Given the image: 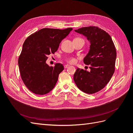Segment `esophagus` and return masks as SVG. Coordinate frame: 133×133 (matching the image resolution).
Instances as JSON below:
<instances>
[{"label": "esophagus", "mask_w": 133, "mask_h": 133, "mask_svg": "<svg viewBox=\"0 0 133 133\" xmlns=\"http://www.w3.org/2000/svg\"><path fill=\"white\" fill-rule=\"evenodd\" d=\"M68 67H69V65H64V68H68Z\"/></svg>", "instance_id": "1"}]
</instances>
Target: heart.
Segmentation results:
<instances>
[{
    "mask_svg": "<svg viewBox=\"0 0 133 133\" xmlns=\"http://www.w3.org/2000/svg\"><path fill=\"white\" fill-rule=\"evenodd\" d=\"M80 39H82V38H80ZM66 60L67 63H68L69 64H75L76 63V59L74 57L68 58L66 59Z\"/></svg>",
    "mask_w": 133,
    "mask_h": 133,
    "instance_id": "b5f03b06",
    "label": "heart"
}]
</instances>
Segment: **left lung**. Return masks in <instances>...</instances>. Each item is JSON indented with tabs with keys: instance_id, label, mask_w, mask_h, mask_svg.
<instances>
[{
	"instance_id": "8db88e82",
	"label": "left lung",
	"mask_w": 133,
	"mask_h": 133,
	"mask_svg": "<svg viewBox=\"0 0 133 133\" xmlns=\"http://www.w3.org/2000/svg\"><path fill=\"white\" fill-rule=\"evenodd\" d=\"M90 42V50L84 63L90 65V71L77 68L74 81L79 89L87 94L101 90L110 81L115 71L116 51L110 35L95 26L75 30Z\"/></svg>"
}]
</instances>
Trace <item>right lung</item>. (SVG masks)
<instances>
[{
    "mask_svg": "<svg viewBox=\"0 0 133 133\" xmlns=\"http://www.w3.org/2000/svg\"><path fill=\"white\" fill-rule=\"evenodd\" d=\"M72 30L71 28H43L26 39L19 57L18 65L24 84L32 92L44 95L54 88L64 66L60 63L49 66L46 63L48 56L58 50L59 44Z\"/></svg>",
    "mask_w": 133,
    "mask_h": 133,
    "instance_id": "add662e5",
    "label": "right lung"
}]
</instances>
